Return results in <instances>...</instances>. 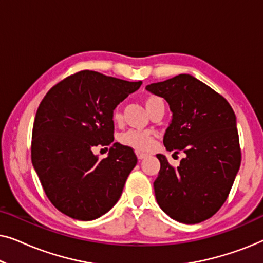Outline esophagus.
I'll return each mask as SVG.
<instances>
[{
	"instance_id": "esophagus-1",
	"label": "esophagus",
	"mask_w": 263,
	"mask_h": 263,
	"mask_svg": "<svg viewBox=\"0 0 263 263\" xmlns=\"http://www.w3.org/2000/svg\"><path fill=\"white\" fill-rule=\"evenodd\" d=\"M136 157H138V159H139V160H142L143 158H146V157H147V154L142 153V152H136Z\"/></svg>"
}]
</instances>
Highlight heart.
<instances>
[{"label": "heart", "instance_id": "1", "mask_svg": "<svg viewBox=\"0 0 263 263\" xmlns=\"http://www.w3.org/2000/svg\"><path fill=\"white\" fill-rule=\"evenodd\" d=\"M143 103H145L147 111L149 112V111L152 110L153 106H156L158 103H163V100H161L159 97L148 96V97H146L145 100H143ZM114 121L115 122L121 121V111L118 107L117 109H115V111H114ZM120 141L122 145H124V146L132 147V148H134L136 151H143V152H147V151H149L153 147L154 138H153L152 133L147 132V130H145V132L128 130V132H125L124 134L121 135Z\"/></svg>", "mask_w": 263, "mask_h": 263}]
</instances>
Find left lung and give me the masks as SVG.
<instances>
[{
	"instance_id": "8db88e82",
	"label": "left lung",
	"mask_w": 263,
	"mask_h": 263,
	"mask_svg": "<svg viewBox=\"0 0 263 263\" xmlns=\"http://www.w3.org/2000/svg\"><path fill=\"white\" fill-rule=\"evenodd\" d=\"M146 89L166 100L172 112L164 146L185 154L176 168L164 154H157V202L183 224L206 220L228 199L240 166L236 115L224 97L189 74L147 85Z\"/></svg>"
}]
</instances>
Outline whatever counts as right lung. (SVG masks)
Returning a JSON list of instances; mask_svg holds the SVG:
<instances>
[{"mask_svg":"<svg viewBox=\"0 0 263 263\" xmlns=\"http://www.w3.org/2000/svg\"><path fill=\"white\" fill-rule=\"evenodd\" d=\"M141 84L82 70L42 100L32 133V164L46 196L63 214L95 220L117 203L138 158L118 142L105 159L92 148L114 142V110Z\"/></svg>","mask_w":263,"mask_h":263,"instance_id":"obj_1","label":"right lung"}]
</instances>
